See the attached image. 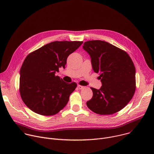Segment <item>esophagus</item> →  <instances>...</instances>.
Listing matches in <instances>:
<instances>
[{
    "label": "esophagus",
    "mask_w": 154,
    "mask_h": 154,
    "mask_svg": "<svg viewBox=\"0 0 154 154\" xmlns=\"http://www.w3.org/2000/svg\"><path fill=\"white\" fill-rule=\"evenodd\" d=\"M77 87L79 88V89H80V90H82V89H83L84 88H85V86H82V85H78Z\"/></svg>",
    "instance_id": "esophagus-1"
}]
</instances>
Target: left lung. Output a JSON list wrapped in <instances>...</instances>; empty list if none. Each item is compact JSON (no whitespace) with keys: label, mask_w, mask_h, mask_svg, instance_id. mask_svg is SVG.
I'll return each instance as SVG.
<instances>
[{"label":"left lung","mask_w":154,"mask_h":154,"mask_svg":"<svg viewBox=\"0 0 154 154\" xmlns=\"http://www.w3.org/2000/svg\"><path fill=\"white\" fill-rule=\"evenodd\" d=\"M83 49L91 57L93 71L98 73L102 86L91 88L93 96L86 102L91 111L99 115L114 114L124 108L136 89L135 68L127 53L100 40L84 42Z\"/></svg>","instance_id":"obj_1"}]
</instances>
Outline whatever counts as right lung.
<instances>
[{"mask_svg":"<svg viewBox=\"0 0 154 154\" xmlns=\"http://www.w3.org/2000/svg\"><path fill=\"white\" fill-rule=\"evenodd\" d=\"M82 41H54L29 54L20 70L19 92L24 103L33 112L57 114L66 106L77 83L64 82L56 75L65 68L68 56Z\"/></svg>","mask_w":154,"mask_h":154,"instance_id":"add662e5","label":"right lung"}]
</instances>
